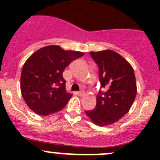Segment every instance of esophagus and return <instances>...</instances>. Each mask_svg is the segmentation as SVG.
Listing matches in <instances>:
<instances>
[{"label":"esophagus","instance_id":"34e87169","mask_svg":"<svg viewBox=\"0 0 160 160\" xmlns=\"http://www.w3.org/2000/svg\"><path fill=\"white\" fill-rule=\"evenodd\" d=\"M77 94H78L79 96H83V95L84 94V91H83V90H80V91L77 92Z\"/></svg>","mask_w":160,"mask_h":160}]
</instances>
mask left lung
<instances>
[{
  "instance_id": "obj_1",
  "label": "left lung",
  "mask_w": 160,
  "mask_h": 160,
  "mask_svg": "<svg viewBox=\"0 0 160 160\" xmlns=\"http://www.w3.org/2000/svg\"><path fill=\"white\" fill-rule=\"evenodd\" d=\"M90 54L99 68L101 89L96 98V107L85 112L97 125H110L125 115L135 101V73L127 60L114 51L108 49Z\"/></svg>"
}]
</instances>
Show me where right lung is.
<instances>
[{"mask_svg":"<svg viewBox=\"0 0 160 160\" xmlns=\"http://www.w3.org/2000/svg\"><path fill=\"white\" fill-rule=\"evenodd\" d=\"M82 56L81 52L49 46L37 50L27 59L21 74V91L31 110L46 116L64 108L72 94L66 90L62 72Z\"/></svg>","mask_w":160,"mask_h":160,"instance_id":"right-lung-1","label":"right lung"}]
</instances>
